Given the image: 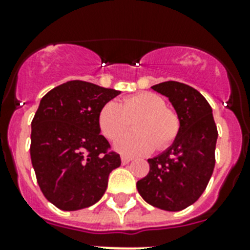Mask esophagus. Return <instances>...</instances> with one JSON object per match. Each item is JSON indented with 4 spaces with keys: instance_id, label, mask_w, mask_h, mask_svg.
<instances>
[{
    "instance_id": "obj_1",
    "label": "esophagus",
    "mask_w": 250,
    "mask_h": 250,
    "mask_svg": "<svg viewBox=\"0 0 250 250\" xmlns=\"http://www.w3.org/2000/svg\"><path fill=\"white\" fill-rule=\"evenodd\" d=\"M122 165H127L129 164L131 161H132V158H129V157H125V156H122Z\"/></svg>"
}]
</instances>
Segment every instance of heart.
I'll return each mask as SVG.
<instances>
[{
	"label": "heart",
	"instance_id": "obj_1",
	"mask_svg": "<svg viewBox=\"0 0 250 250\" xmlns=\"http://www.w3.org/2000/svg\"><path fill=\"white\" fill-rule=\"evenodd\" d=\"M135 131L121 137L130 122ZM104 136L115 140V149L125 156H140L157 149H165L178 137L180 119L174 110L166 107L161 96L152 92L137 93L122 100L106 102L98 115Z\"/></svg>",
	"mask_w": 250,
	"mask_h": 250
}]
</instances>
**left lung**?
<instances>
[{"label":"left lung","instance_id":"8db88e82","mask_svg":"<svg viewBox=\"0 0 250 250\" xmlns=\"http://www.w3.org/2000/svg\"><path fill=\"white\" fill-rule=\"evenodd\" d=\"M152 89L168 97L180 119V131L170 148L149 158L148 175L136 187L154 208L180 211L197 201L213 175L217 125L209 102L192 86L165 82Z\"/></svg>","mask_w":250,"mask_h":250}]
</instances>
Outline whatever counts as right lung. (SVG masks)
Instances as JSON below:
<instances>
[{
	"label": "right lung",
	"instance_id": "1",
	"mask_svg": "<svg viewBox=\"0 0 250 250\" xmlns=\"http://www.w3.org/2000/svg\"><path fill=\"white\" fill-rule=\"evenodd\" d=\"M121 90L71 80L41 98L32 119L31 161L41 192L58 209L74 211L100 201L121 157L100 135L98 115Z\"/></svg>",
	"mask_w": 250,
	"mask_h": 250
}]
</instances>
